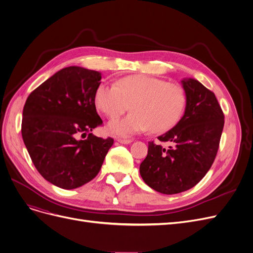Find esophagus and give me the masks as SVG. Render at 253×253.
I'll return each instance as SVG.
<instances>
[{
  "label": "esophagus",
  "mask_w": 253,
  "mask_h": 253,
  "mask_svg": "<svg viewBox=\"0 0 253 253\" xmlns=\"http://www.w3.org/2000/svg\"><path fill=\"white\" fill-rule=\"evenodd\" d=\"M133 139L131 138H118V141L120 142V144H124V145H128V144H131L132 142Z\"/></svg>",
  "instance_id": "obj_1"
}]
</instances>
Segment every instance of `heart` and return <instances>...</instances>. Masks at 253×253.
<instances>
[{
  "mask_svg": "<svg viewBox=\"0 0 253 253\" xmlns=\"http://www.w3.org/2000/svg\"><path fill=\"white\" fill-rule=\"evenodd\" d=\"M95 104L108 118L133 112L108 123L111 133L130 136L151 129L154 133L167 132L181 120L187 96L177 84L148 75L127 76L115 84H102L96 91Z\"/></svg>",
  "mask_w": 253,
  "mask_h": 253,
  "instance_id": "b5f03b06",
  "label": "heart"
}]
</instances>
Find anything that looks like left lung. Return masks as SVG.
<instances>
[{"label": "left lung", "instance_id": "8db88e82", "mask_svg": "<svg viewBox=\"0 0 253 253\" xmlns=\"http://www.w3.org/2000/svg\"><path fill=\"white\" fill-rule=\"evenodd\" d=\"M187 96L178 124L158 136L169 149L149 141L148 155L140 163L142 180L154 190L175 194L199 183L211 169L224 126V115L215 94L199 81H182Z\"/></svg>", "mask_w": 253, "mask_h": 253}]
</instances>
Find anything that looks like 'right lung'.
Here are the masks:
<instances>
[{
    "instance_id": "add662e5",
    "label": "right lung",
    "mask_w": 253,
    "mask_h": 253,
    "mask_svg": "<svg viewBox=\"0 0 253 253\" xmlns=\"http://www.w3.org/2000/svg\"><path fill=\"white\" fill-rule=\"evenodd\" d=\"M101 73L70 66L33 91L24 106L21 135L39 173L63 189L81 187L99 172L112 137L91 133L102 125L95 106ZM88 134L86 140H80Z\"/></svg>"
}]
</instances>
